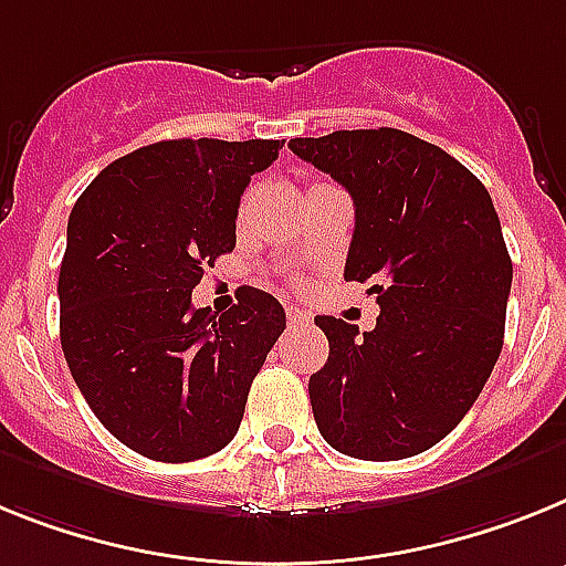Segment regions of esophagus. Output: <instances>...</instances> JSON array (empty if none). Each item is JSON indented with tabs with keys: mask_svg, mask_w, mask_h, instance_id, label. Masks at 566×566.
Returning a JSON list of instances; mask_svg holds the SVG:
<instances>
[{
	"mask_svg": "<svg viewBox=\"0 0 566 566\" xmlns=\"http://www.w3.org/2000/svg\"><path fill=\"white\" fill-rule=\"evenodd\" d=\"M313 316L307 311H298V307H287V324L290 327H302V324H311Z\"/></svg>",
	"mask_w": 566,
	"mask_h": 566,
	"instance_id": "obj_1",
	"label": "esophagus"
}]
</instances>
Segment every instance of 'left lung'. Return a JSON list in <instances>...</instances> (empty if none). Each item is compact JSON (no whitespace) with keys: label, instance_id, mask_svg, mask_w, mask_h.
<instances>
[{"label":"left lung","instance_id":"1","mask_svg":"<svg viewBox=\"0 0 566 566\" xmlns=\"http://www.w3.org/2000/svg\"><path fill=\"white\" fill-rule=\"evenodd\" d=\"M356 208L344 279L370 282L376 327L316 316L331 356L313 419L344 455L399 461L439 444L484 390L504 344L513 262L488 188L419 136L336 130L290 139Z\"/></svg>","mask_w":566,"mask_h":566}]
</instances>
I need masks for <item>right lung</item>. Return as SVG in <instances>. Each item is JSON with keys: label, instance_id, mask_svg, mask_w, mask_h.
<instances>
[{"label": "right lung", "instance_id": "1", "mask_svg": "<svg viewBox=\"0 0 566 566\" xmlns=\"http://www.w3.org/2000/svg\"><path fill=\"white\" fill-rule=\"evenodd\" d=\"M279 139H170L107 165L67 219L59 336L96 419L125 447L181 464L219 453L250 385L284 331V307L255 287L230 311L190 296L235 248L250 176Z\"/></svg>", "mask_w": 566, "mask_h": 566}]
</instances>
